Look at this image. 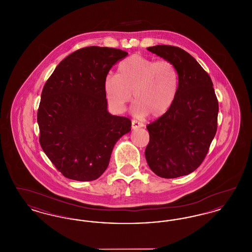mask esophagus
Segmentation results:
<instances>
[{
    "mask_svg": "<svg viewBox=\"0 0 252 252\" xmlns=\"http://www.w3.org/2000/svg\"><path fill=\"white\" fill-rule=\"evenodd\" d=\"M144 126V125L142 124V123H140V122H137V121L132 120L131 121V127L132 129H137V128H141V127H143Z\"/></svg>",
    "mask_w": 252,
    "mask_h": 252,
    "instance_id": "obj_1",
    "label": "esophagus"
}]
</instances>
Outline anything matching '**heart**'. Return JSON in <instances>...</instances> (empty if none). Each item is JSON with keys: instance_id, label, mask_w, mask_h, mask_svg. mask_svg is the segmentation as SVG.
Returning <instances> with one entry per match:
<instances>
[{"instance_id": "b5f03b06", "label": "heart", "mask_w": 252, "mask_h": 252, "mask_svg": "<svg viewBox=\"0 0 252 252\" xmlns=\"http://www.w3.org/2000/svg\"><path fill=\"white\" fill-rule=\"evenodd\" d=\"M179 89V72L169 60H154L133 55L121 61L116 75L104 80V93L109 107L122 112L131 101L140 116L150 114L158 118L173 105Z\"/></svg>"}]
</instances>
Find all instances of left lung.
<instances>
[{"label": "left lung", "instance_id": "1", "mask_svg": "<svg viewBox=\"0 0 252 252\" xmlns=\"http://www.w3.org/2000/svg\"><path fill=\"white\" fill-rule=\"evenodd\" d=\"M147 50L171 61L179 72V89L167 112L150 123L145 148L157 176L175 179L191 174L209 151L217 129L218 101L210 75L186 51L170 45Z\"/></svg>", "mask_w": 252, "mask_h": 252}]
</instances>
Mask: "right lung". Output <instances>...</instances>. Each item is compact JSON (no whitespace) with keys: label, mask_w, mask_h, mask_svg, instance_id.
Instances as JSON below:
<instances>
[{"label":"right lung","mask_w":252,"mask_h":252,"mask_svg":"<svg viewBox=\"0 0 252 252\" xmlns=\"http://www.w3.org/2000/svg\"><path fill=\"white\" fill-rule=\"evenodd\" d=\"M127 56L120 49L90 46L62 60L44 85L37 110L39 143L60 173L78 181L98 179L131 121L111 115L104 80Z\"/></svg>","instance_id":"add662e5"}]
</instances>
